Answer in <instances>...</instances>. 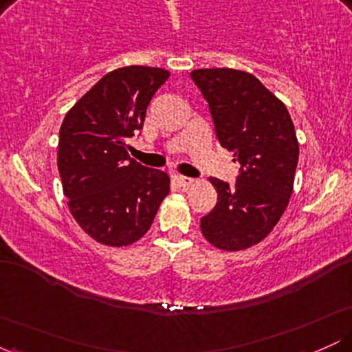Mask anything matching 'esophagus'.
<instances>
[{
    "instance_id": "34e87169",
    "label": "esophagus",
    "mask_w": 352,
    "mask_h": 352,
    "mask_svg": "<svg viewBox=\"0 0 352 352\" xmlns=\"http://www.w3.org/2000/svg\"><path fill=\"white\" fill-rule=\"evenodd\" d=\"M173 179H175L177 184H179L180 187H184V188L193 184V179H190V177H185V175H175Z\"/></svg>"
}]
</instances>
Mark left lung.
Listing matches in <instances>:
<instances>
[{
  "label": "left lung",
  "instance_id": "left-lung-1",
  "mask_svg": "<svg viewBox=\"0 0 352 352\" xmlns=\"http://www.w3.org/2000/svg\"><path fill=\"white\" fill-rule=\"evenodd\" d=\"M208 102L221 147L240 164L236 184L210 179L217 205L200 220L204 236L225 252L260 243L293 193L300 145L288 109L253 74L218 67L190 72Z\"/></svg>",
  "mask_w": 352,
  "mask_h": 352
}]
</instances>
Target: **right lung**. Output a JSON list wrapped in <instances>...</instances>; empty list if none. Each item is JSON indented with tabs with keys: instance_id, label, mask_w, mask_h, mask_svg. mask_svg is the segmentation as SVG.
<instances>
[{
	"instance_id": "1",
	"label": "right lung",
	"mask_w": 352,
	"mask_h": 352,
	"mask_svg": "<svg viewBox=\"0 0 352 352\" xmlns=\"http://www.w3.org/2000/svg\"><path fill=\"white\" fill-rule=\"evenodd\" d=\"M168 76V71L147 66L109 72L60 125L58 168L67 207L99 243H135L170 192L167 173L135 162L125 144L144 127L148 102Z\"/></svg>"
}]
</instances>
